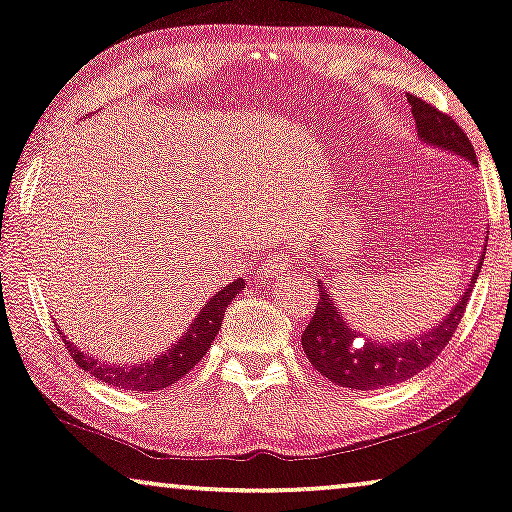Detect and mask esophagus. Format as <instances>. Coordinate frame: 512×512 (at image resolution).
<instances>
[{
    "label": "esophagus",
    "mask_w": 512,
    "mask_h": 512,
    "mask_svg": "<svg viewBox=\"0 0 512 512\" xmlns=\"http://www.w3.org/2000/svg\"><path fill=\"white\" fill-rule=\"evenodd\" d=\"M290 257L285 252H274L267 262L262 264L260 269V278L262 281H271V278H285L290 276Z\"/></svg>",
    "instance_id": "obj_1"
}]
</instances>
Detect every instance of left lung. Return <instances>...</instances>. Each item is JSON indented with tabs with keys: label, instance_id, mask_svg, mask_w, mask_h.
Wrapping results in <instances>:
<instances>
[{
	"label": "left lung",
	"instance_id": "obj_1",
	"mask_svg": "<svg viewBox=\"0 0 512 512\" xmlns=\"http://www.w3.org/2000/svg\"><path fill=\"white\" fill-rule=\"evenodd\" d=\"M407 100L412 105V117L421 142H426L428 147L442 149V152L461 156L470 166H478L468 135L456 126L454 119H449L447 114L438 112L433 105L414 98V95H407ZM482 260L485 257H480V262L475 264L466 290L461 292L452 309L445 313V318L428 327L421 335L398 339V342L367 339L363 332L349 325L335 299L320 283L316 313H313L302 335V349L306 358L332 384L356 388V391H372V388L407 381L431 365L440 356V351L445 349L449 339L454 337V330L459 327V320L466 311L470 292H473L475 281H478Z\"/></svg>",
	"mask_w": 512,
	"mask_h": 512
}]
</instances>
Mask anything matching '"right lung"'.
Returning <instances> with one entry per match:
<instances>
[{"instance_id": "add662e5", "label": "right lung", "mask_w": 512, "mask_h": 512, "mask_svg": "<svg viewBox=\"0 0 512 512\" xmlns=\"http://www.w3.org/2000/svg\"><path fill=\"white\" fill-rule=\"evenodd\" d=\"M245 288L243 278L229 283L227 288L217 290L213 297L203 304V309L196 313V318L189 325V330L182 335L173 346H168L161 356L154 360H142V363L131 365H112L105 360H98L93 356H86L77 344L70 342L65 337V332H60L65 339L67 351L72 353V358L77 360L81 370L93 374L95 379L105 381L109 386L124 388V391H161V388L173 386L175 381H180L189 370L206 356L210 349V342L217 337L222 327L224 309L231 304L238 292Z\"/></svg>"}]
</instances>
